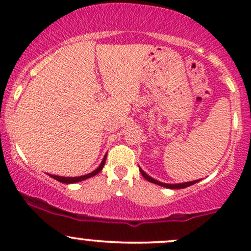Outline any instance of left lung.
Listing matches in <instances>:
<instances>
[{"mask_svg":"<svg viewBox=\"0 0 251 251\" xmlns=\"http://www.w3.org/2000/svg\"><path fill=\"white\" fill-rule=\"evenodd\" d=\"M140 172H142L143 177L145 178V179H148L149 181H151V183L153 184H158V185L160 186H164V188H168V189H184V188H188V186L190 185H194V184L198 183L201 179H197V180H192V181H185V183H179V184H168V183H162V181L154 179V178H152L151 176H149L148 174H146L145 171H143L142 169L139 168Z\"/></svg>","mask_w":251,"mask_h":251,"instance_id":"8db88e82","label":"left lung"}]
</instances>
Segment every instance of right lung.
I'll return each mask as SVG.
<instances>
[{
  "label": "right lung",
  "instance_id": "obj_1",
  "mask_svg": "<svg viewBox=\"0 0 251 251\" xmlns=\"http://www.w3.org/2000/svg\"><path fill=\"white\" fill-rule=\"evenodd\" d=\"M106 157H107V154H105V157H103L102 162L100 163L99 168H97L94 170L93 172H91V174H87V175H83V176H80V177H61V176H55V175H50L51 178H54V179H56L57 181H60V183H63V184H73V183H79V181H82L85 179H88V178L93 177V176H96L99 174L100 171H101L103 165H105V162H106Z\"/></svg>",
  "mask_w": 251,
  "mask_h": 251
}]
</instances>
